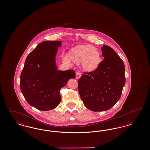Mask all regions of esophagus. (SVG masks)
<instances>
[{
  "label": "esophagus",
  "mask_w": 150,
  "mask_h": 150,
  "mask_svg": "<svg viewBox=\"0 0 150 150\" xmlns=\"http://www.w3.org/2000/svg\"><path fill=\"white\" fill-rule=\"evenodd\" d=\"M81 76V73L80 71H77L76 72V79H79Z\"/></svg>",
  "instance_id": "1"
}]
</instances>
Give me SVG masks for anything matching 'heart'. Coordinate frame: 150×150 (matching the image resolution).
<instances>
[{
  "label": "heart",
  "mask_w": 150,
  "mask_h": 150,
  "mask_svg": "<svg viewBox=\"0 0 150 150\" xmlns=\"http://www.w3.org/2000/svg\"><path fill=\"white\" fill-rule=\"evenodd\" d=\"M69 59L75 64L80 63L83 70L87 73L96 71L101 62V54L96 47L91 45H78L69 52ZM67 58L64 60L69 62Z\"/></svg>",
  "instance_id": "b5f03b06"
}]
</instances>
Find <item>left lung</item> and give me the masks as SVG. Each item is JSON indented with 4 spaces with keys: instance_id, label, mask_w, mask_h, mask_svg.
I'll use <instances>...</instances> for the list:
<instances>
[{
    "instance_id": "1",
    "label": "left lung",
    "mask_w": 150,
    "mask_h": 150,
    "mask_svg": "<svg viewBox=\"0 0 150 150\" xmlns=\"http://www.w3.org/2000/svg\"><path fill=\"white\" fill-rule=\"evenodd\" d=\"M104 59L92 73H84L79 79V93L84 106L98 112L110 109L119 100L125 83V66L110 47L100 48Z\"/></svg>"
}]
</instances>
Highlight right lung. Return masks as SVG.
Segmentation results:
<instances>
[{
    "label": "right lung",
    "instance_id": "obj_1",
    "mask_svg": "<svg viewBox=\"0 0 150 150\" xmlns=\"http://www.w3.org/2000/svg\"><path fill=\"white\" fill-rule=\"evenodd\" d=\"M61 41L39 44L26 58L20 77V89L30 105L41 111L54 109L59 104L60 89L70 79L72 70L58 71L56 57Z\"/></svg>",
    "mask_w": 150,
    "mask_h": 150
}]
</instances>
